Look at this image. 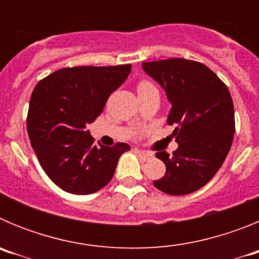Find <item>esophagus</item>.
Listing matches in <instances>:
<instances>
[{
    "label": "esophagus",
    "mask_w": 259,
    "mask_h": 259,
    "mask_svg": "<svg viewBox=\"0 0 259 259\" xmlns=\"http://www.w3.org/2000/svg\"><path fill=\"white\" fill-rule=\"evenodd\" d=\"M137 153L140 154V157L143 158L144 161H149V159H152L153 157H154V154L150 152H146V150H137Z\"/></svg>",
    "instance_id": "34e87169"
}]
</instances>
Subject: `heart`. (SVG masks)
Returning a JSON list of instances; mask_svg holds the SVG:
<instances>
[{
	"label": "heart",
	"mask_w": 259,
	"mask_h": 259,
	"mask_svg": "<svg viewBox=\"0 0 259 259\" xmlns=\"http://www.w3.org/2000/svg\"><path fill=\"white\" fill-rule=\"evenodd\" d=\"M140 87H153V85L150 83H146V81H145V83H141Z\"/></svg>",
	"instance_id": "heart-1"
}]
</instances>
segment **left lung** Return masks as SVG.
Returning a JSON list of instances; mask_svg holds the SVG:
<instances>
[{
  "label": "left lung",
  "mask_w": 259,
  "mask_h": 259,
  "mask_svg": "<svg viewBox=\"0 0 259 259\" xmlns=\"http://www.w3.org/2000/svg\"><path fill=\"white\" fill-rule=\"evenodd\" d=\"M143 70L157 81L171 104L167 124L175 125L178 149L155 153L166 174L155 188L172 196L198 191L212 179L227 157L235 135L230 91L200 62L172 58L145 62Z\"/></svg>",
  "instance_id": "obj_1"
}]
</instances>
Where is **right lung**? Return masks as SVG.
Segmentation results:
<instances>
[{"label":"right lung","mask_w":259,"mask_h":259,"mask_svg":"<svg viewBox=\"0 0 259 259\" xmlns=\"http://www.w3.org/2000/svg\"><path fill=\"white\" fill-rule=\"evenodd\" d=\"M131 65L62 68L38 81L29 100L27 132L42 170L65 192L92 194L113 179L130 145H96L88 124L125 81Z\"/></svg>","instance_id":"obj_1"}]
</instances>
